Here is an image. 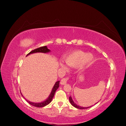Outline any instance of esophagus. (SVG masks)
<instances>
[{
  "mask_svg": "<svg viewBox=\"0 0 126 126\" xmlns=\"http://www.w3.org/2000/svg\"><path fill=\"white\" fill-rule=\"evenodd\" d=\"M68 78H64V79H63L61 81V84L62 85H65L67 83V82L68 80Z\"/></svg>",
  "mask_w": 126,
  "mask_h": 126,
  "instance_id": "esophagus-1",
  "label": "esophagus"
}]
</instances>
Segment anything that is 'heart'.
<instances>
[{"instance_id": "heart-1", "label": "heart", "mask_w": 126, "mask_h": 126, "mask_svg": "<svg viewBox=\"0 0 126 126\" xmlns=\"http://www.w3.org/2000/svg\"><path fill=\"white\" fill-rule=\"evenodd\" d=\"M94 60V56L91 53H87L80 50H76L71 52L64 58V61L67 65L71 67H77L80 64L86 65L91 63ZM61 66L64 69L67 68L63 63Z\"/></svg>"}]
</instances>
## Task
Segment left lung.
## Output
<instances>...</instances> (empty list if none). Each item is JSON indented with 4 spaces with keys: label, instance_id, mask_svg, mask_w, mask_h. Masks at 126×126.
Listing matches in <instances>:
<instances>
[{
    "label": "left lung",
    "instance_id": "obj_1",
    "mask_svg": "<svg viewBox=\"0 0 126 126\" xmlns=\"http://www.w3.org/2000/svg\"><path fill=\"white\" fill-rule=\"evenodd\" d=\"M69 100H70V102L71 104L72 105L73 107L76 108H77V109H88V108H89L91 107H91H81V106H78V105H77L74 102L73 99H72V97H71V96L69 97ZM97 103H96V104H97Z\"/></svg>",
    "mask_w": 126,
    "mask_h": 126
}]
</instances>
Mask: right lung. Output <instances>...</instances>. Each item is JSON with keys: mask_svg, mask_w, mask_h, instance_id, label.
Here are the masks:
<instances>
[{"mask_svg": "<svg viewBox=\"0 0 126 126\" xmlns=\"http://www.w3.org/2000/svg\"><path fill=\"white\" fill-rule=\"evenodd\" d=\"M50 52V50L49 49H47V46H44V47H39V48H37V49H36L34 50H32V51H31L30 52L29 54H28L27 55H29L30 54H33V53H48V52ZM59 81H57L55 82V85H54L53 88H52V91L50 93V94L49 95V97H47L46 100H45V101H42V102L41 103H34V102H32V101H30L29 100H28L27 99H26L25 97H24L23 96V95H22L21 93V94L22 95V96L25 98V99L26 100V101H27V102L29 104H30L31 105L33 106H34V107H38V108H40V107H45L48 104H49L51 102V101L54 97V94H55V93L56 92V91L57 90V89L58 88V87H59Z\"/></svg>", "mask_w": 126, "mask_h": 126, "instance_id": "obj_1", "label": "right lung"}]
</instances>
